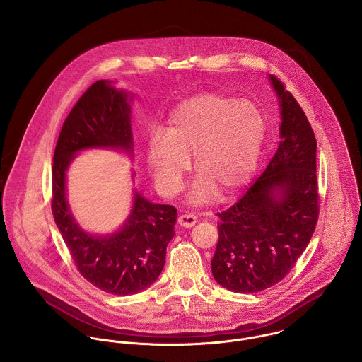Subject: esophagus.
I'll list each match as a JSON object with an SVG mask.
<instances>
[{"label":"esophagus","instance_id":"esophagus-1","mask_svg":"<svg viewBox=\"0 0 362 362\" xmlns=\"http://www.w3.org/2000/svg\"><path fill=\"white\" fill-rule=\"evenodd\" d=\"M197 216L192 214H182L178 216V225L182 228H192L197 223Z\"/></svg>","mask_w":362,"mask_h":362}]
</instances>
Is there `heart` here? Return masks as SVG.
Here are the masks:
<instances>
[{
    "instance_id": "1",
    "label": "heart",
    "mask_w": 362,
    "mask_h": 362,
    "mask_svg": "<svg viewBox=\"0 0 362 362\" xmlns=\"http://www.w3.org/2000/svg\"><path fill=\"white\" fill-rule=\"evenodd\" d=\"M164 133L147 146V164L158 191L174 195L194 156L201 175L191 201L201 204L212 199L218 189L232 195L248 182L261 156L267 122L250 101L205 93L180 104Z\"/></svg>"
}]
</instances>
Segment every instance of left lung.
Listing matches in <instances>:
<instances>
[{
  "label": "left lung",
  "mask_w": 362,
  "mask_h": 362,
  "mask_svg": "<svg viewBox=\"0 0 362 362\" xmlns=\"http://www.w3.org/2000/svg\"><path fill=\"white\" fill-rule=\"evenodd\" d=\"M269 80L281 103L279 146L240 199L216 214L212 274L239 293L264 291L289 274L313 236L320 209L313 129L284 83Z\"/></svg>",
  "instance_id": "8db88e82"
}]
</instances>
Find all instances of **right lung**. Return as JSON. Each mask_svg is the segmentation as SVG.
<instances>
[{
    "label": "right lung",
    "instance_id": "add662e5",
    "mask_svg": "<svg viewBox=\"0 0 362 362\" xmlns=\"http://www.w3.org/2000/svg\"><path fill=\"white\" fill-rule=\"evenodd\" d=\"M127 95L108 81L90 86L62 126L52 167V212L78 272L98 289L130 295L150 286L163 271L167 244L174 238L177 209L151 204L136 194L121 232L90 236L71 216L64 192L66 170L78 150L119 147L132 151Z\"/></svg>",
    "mask_w": 362,
    "mask_h": 362
}]
</instances>
